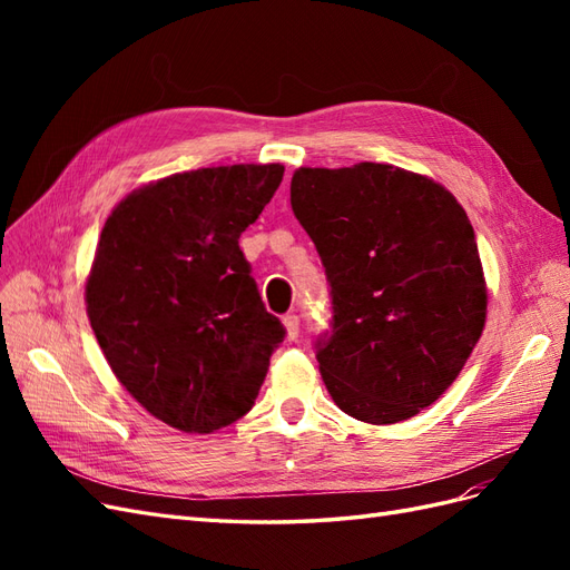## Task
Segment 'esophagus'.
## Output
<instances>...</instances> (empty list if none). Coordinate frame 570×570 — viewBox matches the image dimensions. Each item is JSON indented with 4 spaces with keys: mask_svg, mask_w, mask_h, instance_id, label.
<instances>
[{
    "mask_svg": "<svg viewBox=\"0 0 570 570\" xmlns=\"http://www.w3.org/2000/svg\"><path fill=\"white\" fill-rule=\"evenodd\" d=\"M283 327H285L287 340H297V335H299V316L287 314V316L283 318Z\"/></svg>",
    "mask_w": 570,
    "mask_h": 570,
    "instance_id": "34e87169",
    "label": "esophagus"
}]
</instances>
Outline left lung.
Returning <instances> with one entry per match:
<instances>
[{"label":"left lung","mask_w":570,"mask_h":570,"mask_svg":"<svg viewBox=\"0 0 570 570\" xmlns=\"http://www.w3.org/2000/svg\"><path fill=\"white\" fill-rule=\"evenodd\" d=\"M289 202L333 295L318 371L352 419L390 425L440 400L488 318V285L463 206L390 164L297 168Z\"/></svg>","instance_id":"1"}]
</instances>
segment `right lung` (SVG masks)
I'll return each mask as SVG.
<instances>
[{"mask_svg": "<svg viewBox=\"0 0 570 570\" xmlns=\"http://www.w3.org/2000/svg\"><path fill=\"white\" fill-rule=\"evenodd\" d=\"M283 174L235 164L151 180L101 228L85 283L95 337L132 400L183 433L243 419L285 337L239 249Z\"/></svg>", "mask_w": 570, "mask_h": 570, "instance_id": "1", "label": "right lung"}]
</instances>
